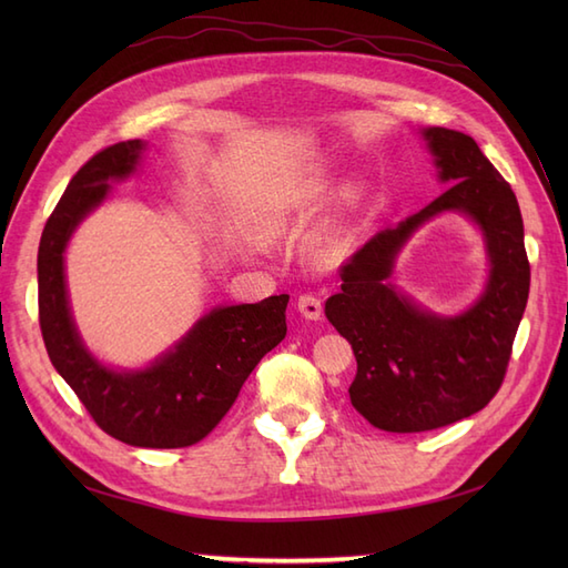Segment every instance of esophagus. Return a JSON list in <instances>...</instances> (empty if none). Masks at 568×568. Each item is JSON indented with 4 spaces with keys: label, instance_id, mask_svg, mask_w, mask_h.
<instances>
[{
    "label": "esophagus",
    "instance_id": "1",
    "mask_svg": "<svg viewBox=\"0 0 568 568\" xmlns=\"http://www.w3.org/2000/svg\"><path fill=\"white\" fill-rule=\"evenodd\" d=\"M295 305H297L300 315H303L305 320H320V315H322V300L315 297V295H310V293L300 295Z\"/></svg>",
    "mask_w": 568,
    "mask_h": 568
}]
</instances>
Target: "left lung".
<instances>
[{
  "label": "left lung",
  "instance_id": "1",
  "mask_svg": "<svg viewBox=\"0 0 568 568\" xmlns=\"http://www.w3.org/2000/svg\"><path fill=\"white\" fill-rule=\"evenodd\" d=\"M449 190L405 222L368 239L342 263V291L324 305L356 356L348 397L383 432H429L476 415L505 381L529 295L520 204L508 180L462 131H425ZM462 209L485 229L491 281L464 316L442 321L417 311L387 283L394 253L434 213Z\"/></svg>",
  "mask_w": 568,
  "mask_h": 568
}]
</instances>
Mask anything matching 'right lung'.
Returning a JSON list of instances; mask_svg holds the SVG:
<instances>
[{
    "instance_id": "obj_1",
    "label": "right lung",
    "mask_w": 568,
    "mask_h": 568,
    "mask_svg": "<svg viewBox=\"0 0 568 568\" xmlns=\"http://www.w3.org/2000/svg\"><path fill=\"white\" fill-rule=\"evenodd\" d=\"M141 151L143 141L134 139L94 153L48 216L39 246V324L48 358L94 425L131 446L183 449L220 425L251 371L285 339L291 295L212 310L146 371L116 373L84 352L68 310L63 251L72 229L104 200L106 183L134 171Z\"/></svg>"
}]
</instances>
